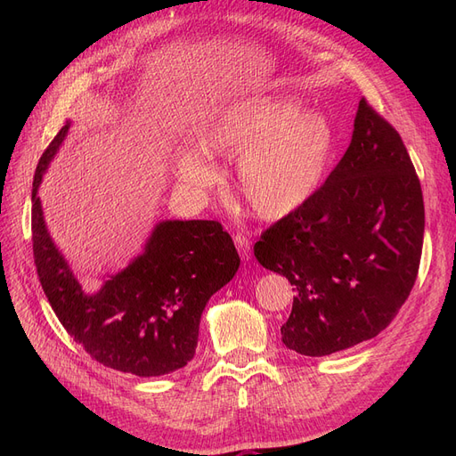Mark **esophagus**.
<instances>
[{"instance_id":"1","label":"esophagus","mask_w":456,"mask_h":456,"mask_svg":"<svg viewBox=\"0 0 456 456\" xmlns=\"http://www.w3.org/2000/svg\"><path fill=\"white\" fill-rule=\"evenodd\" d=\"M233 243H236L238 253H240V256L243 260H247V258L251 256V243H249V240H247L245 236H241V233H236V236H233Z\"/></svg>"}]
</instances>
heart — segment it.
Instances as JSON below:
<instances>
[{"label": "heart", "mask_w": 456, "mask_h": 456, "mask_svg": "<svg viewBox=\"0 0 456 456\" xmlns=\"http://www.w3.org/2000/svg\"><path fill=\"white\" fill-rule=\"evenodd\" d=\"M211 158H236L238 188L262 218H281L310 201L327 175L335 136L329 121L300 114L285 99H255L228 108L200 136ZM178 175L196 186L215 183L213 165L200 151L178 159Z\"/></svg>", "instance_id": "heart-1"}]
</instances>
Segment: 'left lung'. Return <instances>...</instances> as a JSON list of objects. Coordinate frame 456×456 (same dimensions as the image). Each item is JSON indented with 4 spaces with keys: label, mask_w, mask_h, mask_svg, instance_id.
Wrapping results in <instances>:
<instances>
[{
    "label": "left lung",
    "mask_w": 456,
    "mask_h": 456,
    "mask_svg": "<svg viewBox=\"0 0 456 456\" xmlns=\"http://www.w3.org/2000/svg\"><path fill=\"white\" fill-rule=\"evenodd\" d=\"M422 240L415 165L392 123L362 99L327 181L255 243L260 265L295 285L285 346L322 357L377 337L417 281Z\"/></svg>",
    "instance_id": "left-lung-1"
}]
</instances>
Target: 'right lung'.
Segmentation results:
<instances>
[{"mask_svg": "<svg viewBox=\"0 0 456 456\" xmlns=\"http://www.w3.org/2000/svg\"><path fill=\"white\" fill-rule=\"evenodd\" d=\"M68 127L45 148L32 183V249L41 289L91 360L136 377L169 375L194 357L207 300L240 268L236 245L216 220H167L129 268L96 295H86L49 238L37 198Z\"/></svg>", "mask_w": 456, "mask_h": 456, "instance_id": "add662e5", "label": "right lung"}]
</instances>
